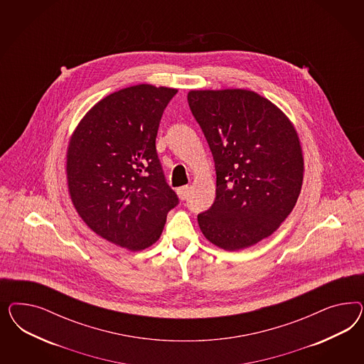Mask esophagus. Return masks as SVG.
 I'll use <instances>...</instances> for the list:
<instances>
[{
	"label": "esophagus",
	"mask_w": 364,
	"mask_h": 364,
	"mask_svg": "<svg viewBox=\"0 0 364 364\" xmlns=\"http://www.w3.org/2000/svg\"><path fill=\"white\" fill-rule=\"evenodd\" d=\"M176 192L180 200H186L189 196V187L184 186V187L177 188Z\"/></svg>",
	"instance_id": "1"
}]
</instances>
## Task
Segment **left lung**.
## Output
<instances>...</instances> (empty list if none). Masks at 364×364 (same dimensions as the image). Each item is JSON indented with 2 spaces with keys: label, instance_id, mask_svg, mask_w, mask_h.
Wrapping results in <instances>:
<instances>
[{
  "label": "left lung",
  "instance_id": "obj_1",
  "mask_svg": "<svg viewBox=\"0 0 364 364\" xmlns=\"http://www.w3.org/2000/svg\"><path fill=\"white\" fill-rule=\"evenodd\" d=\"M188 102L216 169V198L198 215V227L221 250L252 247L271 236L298 201L304 159L295 125L248 89H193Z\"/></svg>",
  "mask_w": 364,
  "mask_h": 364
}]
</instances>
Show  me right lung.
<instances>
[{
  "instance_id": "1",
  "label": "right lung",
  "mask_w": 364,
  "mask_h": 364,
  "mask_svg": "<svg viewBox=\"0 0 364 364\" xmlns=\"http://www.w3.org/2000/svg\"><path fill=\"white\" fill-rule=\"evenodd\" d=\"M176 92L151 84L113 92L85 113L68 144L66 183L78 216L132 252L159 240L178 201L156 154L159 124Z\"/></svg>"
}]
</instances>
